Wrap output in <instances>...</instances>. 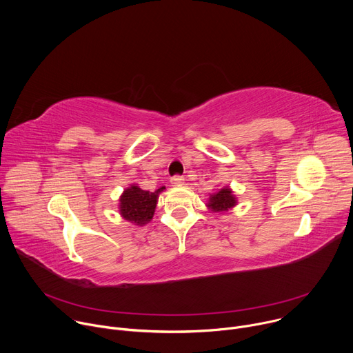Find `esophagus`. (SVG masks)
Segmentation results:
<instances>
[{"label":"esophagus","instance_id":"obj_1","mask_svg":"<svg viewBox=\"0 0 353 353\" xmlns=\"http://www.w3.org/2000/svg\"><path fill=\"white\" fill-rule=\"evenodd\" d=\"M172 185H183L184 184V177L183 176H173L170 179Z\"/></svg>","mask_w":353,"mask_h":353}]
</instances>
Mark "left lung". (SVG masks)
I'll return each mask as SVG.
<instances>
[{"label":"left lung","mask_w":353,"mask_h":353,"mask_svg":"<svg viewBox=\"0 0 353 353\" xmlns=\"http://www.w3.org/2000/svg\"><path fill=\"white\" fill-rule=\"evenodd\" d=\"M236 204H237V199H236L233 191L229 187H223L218 192L210 195V201H208L207 207L212 212L223 214V212H228L229 210H232Z\"/></svg>","instance_id":"1"}]
</instances>
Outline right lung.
I'll list each match as a JSON object with an SVG mask.
<instances>
[{
  "label": "right lung",
  "mask_w": 353,
  "mask_h": 353,
  "mask_svg": "<svg viewBox=\"0 0 353 353\" xmlns=\"http://www.w3.org/2000/svg\"><path fill=\"white\" fill-rule=\"evenodd\" d=\"M163 188L165 187H161L152 192L139 188L137 184H131V187L125 188L123 195L120 196L119 208L121 216L134 225H146L154 218L158 196L163 191Z\"/></svg>",
  "instance_id": "right-lung-1"
}]
</instances>
